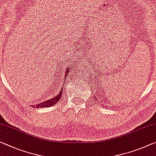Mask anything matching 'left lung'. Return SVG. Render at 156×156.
Returning <instances> with one entry per match:
<instances>
[{
    "instance_id": "obj_1",
    "label": "left lung",
    "mask_w": 156,
    "mask_h": 156,
    "mask_svg": "<svg viewBox=\"0 0 156 156\" xmlns=\"http://www.w3.org/2000/svg\"><path fill=\"white\" fill-rule=\"evenodd\" d=\"M94 97H95V96H94Z\"/></svg>"
}]
</instances>
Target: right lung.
<instances>
[{
  "label": "right lung",
  "instance_id": "right-lung-1",
  "mask_svg": "<svg viewBox=\"0 0 156 156\" xmlns=\"http://www.w3.org/2000/svg\"><path fill=\"white\" fill-rule=\"evenodd\" d=\"M69 68H68V67H66L64 80H65V79H66L67 76H68V74H67V73H69ZM64 81L63 82V83H64ZM63 87H64V84L59 85V87H57L58 92H56V94H56L55 97H54L52 99H49V100H48V101H45L43 102V103H40L39 104H38V105H36V106H35V107L38 108H42V107H50V106H51L55 105V104H57V102L59 101V99H61L62 94V90H63ZM56 88H57V87H56Z\"/></svg>",
  "mask_w": 156,
  "mask_h": 156
}]
</instances>
